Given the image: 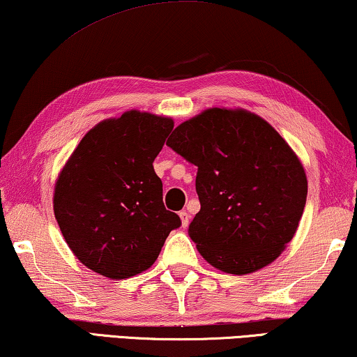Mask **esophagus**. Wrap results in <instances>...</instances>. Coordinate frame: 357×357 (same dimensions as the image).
I'll list each match as a JSON object with an SVG mask.
<instances>
[{"label": "esophagus", "instance_id": "34e87169", "mask_svg": "<svg viewBox=\"0 0 357 357\" xmlns=\"http://www.w3.org/2000/svg\"><path fill=\"white\" fill-rule=\"evenodd\" d=\"M179 218H181V225H183V227H188L189 226V221H190L189 213L185 211V210L179 211Z\"/></svg>", "mask_w": 357, "mask_h": 357}]
</instances>
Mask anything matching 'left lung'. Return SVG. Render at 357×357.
I'll return each mask as SVG.
<instances>
[{"label":"left lung","mask_w":357,"mask_h":357,"mask_svg":"<svg viewBox=\"0 0 357 357\" xmlns=\"http://www.w3.org/2000/svg\"><path fill=\"white\" fill-rule=\"evenodd\" d=\"M167 146L197 167L200 211L189 237L213 268L236 275L274 261L306 205L305 168L284 137L245 109H206Z\"/></svg>","instance_id":"1"}]
</instances>
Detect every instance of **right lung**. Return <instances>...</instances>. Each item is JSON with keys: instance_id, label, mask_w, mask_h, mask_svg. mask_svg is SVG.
<instances>
[{"instance_id": "1", "label": "right lung", "mask_w": 357, "mask_h": 357, "mask_svg": "<svg viewBox=\"0 0 357 357\" xmlns=\"http://www.w3.org/2000/svg\"><path fill=\"white\" fill-rule=\"evenodd\" d=\"M174 121L128 110L91 128L54 185V215L68 248L88 269L128 279L151 268L181 226L165 208L153 160Z\"/></svg>"}]
</instances>
